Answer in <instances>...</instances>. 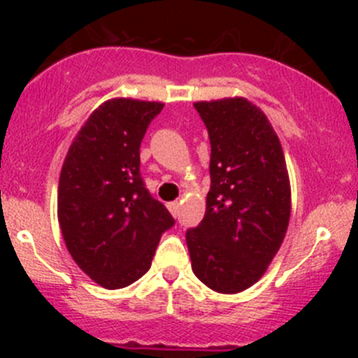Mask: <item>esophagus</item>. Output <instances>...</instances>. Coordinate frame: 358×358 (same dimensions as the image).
Listing matches in <instances>:
<instances>
[{
	"label": "esophagus",
	"instance_id": "esophagus-1",
	"mask_svg": "<svg viewBox=\"0 0 358 358\" xmlns=\"http://www.w3.org/2000/svg\"><path fill=\"white\" fill-rule=\"evenodd\" d=\"M168 209L173 216H178V209H180V202L178 201H173L168 202Z\"/></svg>",
	"mask_w": 358,
	"mask_h": 358
}]
</instances>
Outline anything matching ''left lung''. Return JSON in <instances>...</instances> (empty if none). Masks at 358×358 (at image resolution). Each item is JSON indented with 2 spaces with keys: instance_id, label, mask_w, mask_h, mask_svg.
Returning a JSON list of instances; mask_svg holds the SVG:
<instances>
[{
  "instance_id": "8db88e82",
  "label": "left lung",
  "mask_w": 358,
  "mask_h": 358,
  "mask_svg": "<svg viewBox=\"0 0 358 358\" xmlns=\"http://www.w3.org/2000/svg\"><path fill=\"white\" fill-rule=\"evenodd\" d=\"M208 128L209 187L202 222L185 234L192 270L209 289L258 282L286 236L291 187L279 136L246 99L194 103Z\"/></svg>"
}]
</instances>
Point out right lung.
<instances>
[{"label": "right lung", "mask_w": 358, "mask_h": 358, "mask_svg": "<svg viewBox=\"0 0 358 358\" xmlns=\"http://www.w3.org/2000/svg\"><path fill=\"white\" fill-rule=\"evenodd\" d=\"M164 103L114 99L79 129L59 180V223L79 268L107 289L150 268L162 234L175 225L140 173V143Z\"/></svg>", "instance_id": "obj_1"}]
</instances>
